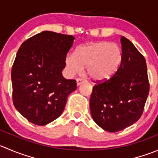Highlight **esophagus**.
Here are the masks:
<instances>
[{"label": "esophagus", "mask_w": 158, "mask_h": 158, "mask_svg": "<svg viewBox=\"0 0 158 158\" xmlns=\"http://www.w3.org/2000/svg\"><path fill=\"white\" fill-rule=\"evenodd\" d=\"M85 80L83 79H81V78H79V79H76V84H77V85H81V84L82 83V82H85Z\"/></svg>", "instance_id": "obj_1"}]
</instances>
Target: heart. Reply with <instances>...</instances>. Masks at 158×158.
Returning <instances> with one entry per match:
<instances>
[{"instance_id": "b5f03b06", "label": "heart", "mask_w": 158, "mask_h": 158, "mask_svg": "<svg viewBox=\"0 0 158 158\" xmlns=\"http://www.w3.org/2000/svg\"><path fill=\"white\" fill-rule=\"evenodd\" d=\"M65 62L71 73H79L86 67L91 79L104 81L112 77L118 70L122 62V52L116 44L98 41L79 47L76 54L66 56Z\"/></svg>"}]
</instances>
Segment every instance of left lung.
Wrapping results in <instances>:
<instances>
[{"label": "left lung", "mask_w": 158, "mask_h": 158, "mask_svg": "<svg viewBox=\"0 0 158 158\" xmlns=\"http://www.w3.org/2000/svg\"><path fill=\"white\" fill-rule=\"evenodd\" d=\"M122 62L109 79L92 88L90 111L94 122L109 132L131 126L141 118L149 93L146 60L134 44L121 37Z\"/></svg>", "instance_id": "1"}]
</instances>
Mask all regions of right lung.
<instances>
[{
  "mask_svg": "<svg viewBox=\"0 0 158 158\" xmlns=\"http://www.w3.org/2000/svg\"><path fill=\"white\" fill-rule=\"evenodd\" d=\"M74 36L43 31L20 46L11 70L13 102L31 123L46 125L63 113L76 81L62 75Z\"/></svg>",
  "mask_w": 158,
  "mask_h": 158,
  "instance_id": "right-lung-1",
  "label": "right lung"
}]
</instances>
